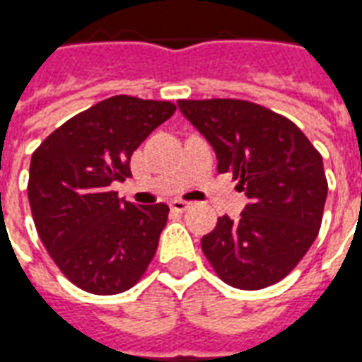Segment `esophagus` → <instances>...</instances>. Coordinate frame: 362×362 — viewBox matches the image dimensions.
<instances>
[{
	"label": "esophagus",
	"instance_id": "1",
	"mask_svg": "<svg viewBox=\"0 0 362 362\" xmlns=\"http://www.w3.org/2000/svg\"><path fill=\"white\" fill-rule=\"evenodd\" d=\"M170 206H172L173 211L183 213L185 209H189V207H190V202H185V200H173L172 204H170Z\"/></svg>",
	"mask_w": 362,
	"mask_h": 362
}]
</instances>
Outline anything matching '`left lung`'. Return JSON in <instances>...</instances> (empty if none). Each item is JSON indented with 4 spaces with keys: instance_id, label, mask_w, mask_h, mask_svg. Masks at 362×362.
Listing matches in <instances>:
<instances>
[{
    "instance_id": "1",
    "label": "left lung",
    "mask_w": 362,
    "mask_h": 362,
    "mask_svg": "<svg viewBox=\"0 0 362 362\" xmlns=\"http://www.w3.org/2000/svg\"><path fill=\"white\" fill-rule=\"evenodd\" d=\"M177 105L213 147L219 173H232L251 200L238 221L219 217L202 251L232 287L274 285L317 238L329 190L323 158L295 122L257 103L215 98Z\"/></svg>"
}]
</instances>
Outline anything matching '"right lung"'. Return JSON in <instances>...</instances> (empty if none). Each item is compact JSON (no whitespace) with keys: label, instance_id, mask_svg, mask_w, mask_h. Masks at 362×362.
I'll use <instances>...</instances> for the list:
<instances>
[{"label":"right lung","instance_id":"right-lung-1","mask_svg":"<svg viewBox=\"0 0 362 362\" xmlns=\"http://www.w3.org/2000/svg\"><path fill=\"white\" fill-rule=\"evenodd\" d=\"M175 113L170 102L113 96L56 128L32 155L28 198L60 272L92 295H117L147 270L166 204L134 206L111 190L130 177L132 153Z\"/></svg>","mask_w":362,"mask_h":362}]
</instances>
